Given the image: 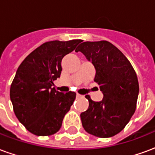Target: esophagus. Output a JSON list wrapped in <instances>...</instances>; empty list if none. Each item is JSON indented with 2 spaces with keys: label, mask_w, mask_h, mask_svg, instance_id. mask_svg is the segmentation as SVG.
I'll return each mask as SVG.
<instances>
[{
  "label": "esophagus",
  "mask_w": 155,
  "mask_h": 155,
  "mask_svg": "<svg viewBox=\"0 0 155 155\" xmlns=\"http://www.w3.org/2000/svg\"><path fill=\"white\" fill-rule=\"evenodd\" d=\"M76 96H77V97H82V95L80 94H76Z\"/></svg>",
  "instance_id": "esophagus-1"
}]
</instances>
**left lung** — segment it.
I'll return each mask as SVG.
<instances>
[{
  "label": "left lung",
  "instance_id": "left-lung-1",
  "mask_svg": "<svg viewBox=\"0 0 155 155\" xmlns=\"http://www.w3.org/2000/svg\"><path fill=\"white\" fill-rule=\"evenodd\" d=\"M75 51H81L93 64L96 71L94 81L104 94L99 102L85 96L89 108L81 114L82 125L94 136H114L129 123L136 109V73L124 54L109 41L83 42Z\"/></svg>",
  "mask_w": 155,
  "mask_h": 155
}]
</instances>
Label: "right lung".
I'll list each match as a JSON object with an SVG mask.
<instances>
[{
    "label": "right lung",
    "instance_id": "1",
    "mask_svg": "<svg viewBox=\"0 0 155 155\" xmlns=\"http://www.w3.org/2000/svg\"><path fill=\"white\" fill-rule=\"evenodd\" d=\"M81 41L45 42L26 56L17 69L10 97L15 116L33 134L47 136L61 129L76 94L55 91L53 82L61 76L63 57Z\"/></svg>",
    "mask_w": 155,
    "mask_h": 155
}]
</instances>
